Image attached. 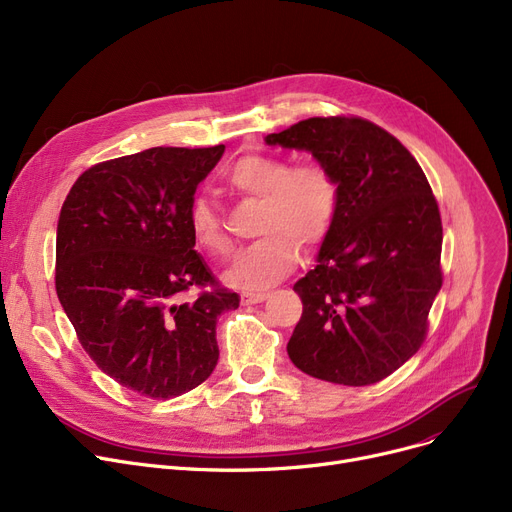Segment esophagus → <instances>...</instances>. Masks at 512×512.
Listing matches in <instances>:
<instances>
[{
    "label": "esophagus",
    "mask_w": 512,
    "mask_h": 512,
    "mask_svg": "<svg viewBox=\"0 0 512 512\" xmlns=\"http://www.w3.org/2000/svg\"><path fill=\"white\" fill-rule=\"evenodd\" d=\"M270 297V293H242L240 295V299H242V303L244 305H253V303H261V301H265Z\"/></svg>",
    "instance_id": "34e87169"
}]
</instances>
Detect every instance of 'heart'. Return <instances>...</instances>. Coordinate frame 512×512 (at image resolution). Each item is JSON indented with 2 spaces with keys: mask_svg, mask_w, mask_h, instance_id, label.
<instances>
[{
  "mask_svg": "<svg viewBox=\"0 0 512 512\" xmlns=\"http://www.w3.org/2000/svg\"><path fill=\"white\" fill-rule=\"evenodd\" d=\"M224 186L238 198L257 201L255 234L261 236L240 251L226 272V282L242 291L280 282L299 261V247L320 249L339 215L341 186L324 163L291 165L272 154L249 152L224 173ZM190 232L196 244L215 257L232 249L219 213L205 198L190 205Z\"/></svg>",
  "mask_w": 512,
  "mask_h": 512,
  "instance_id": "b5f03b06",
  "label": "heart"
}]
</instances>
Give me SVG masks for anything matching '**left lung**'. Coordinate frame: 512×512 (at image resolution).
Returning a JSON list of instances; mask_svg holds the SVG:
<instances>
[{
  "mask_svg": "<svg viewBox=\"0 0 512 512\" xmlns=\"http://www.w3.org/2000/svg\"><path fill=\"white\" fill-rule=\"evenodd\" d=\"M268 144L309 150L341 186L339 215L318 265L295 284L303 314L293 364L320 381L364 387L422 347L439 293L441 215L410 150L362 117H311Z\"/></svg>",
  "mask_w": 512,
  "mask_h": 512,
  "instance_id": "left-lung-1",
  "label": "left lung"
}]
</instances>
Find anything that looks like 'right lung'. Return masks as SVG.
Listing matches in <instances>:
<instances>
[{
	"mask_svg": "<svg viewBox=\"0 0 512 512\" xmlns=\"http://www.w3.org/2000/svg\"><path fill=\"white\" fill-rule=\"evenodd\" d=\"M157 146L83 171L58 219L56 293L94 364L121 387L169 399L219 360L217 318L240 299L194 251V192L224 154ZM190 290L199 293L184 302Z\"/></svg>",
	"mask_w": 512,
	"mask_h": 512,
	"instance_id": "right-lung-1",
	"label": "right lung"
}]
</instances>
